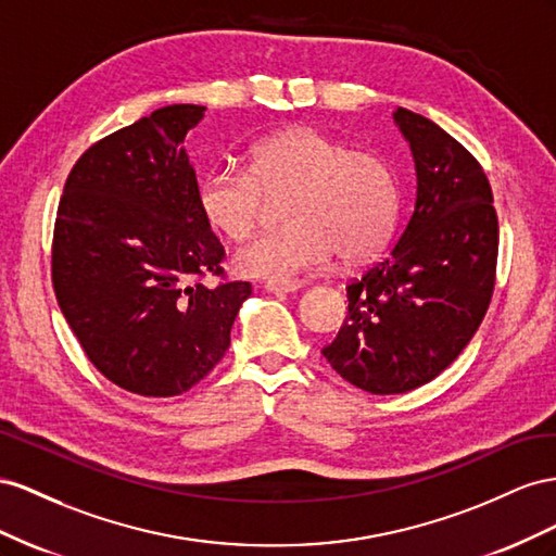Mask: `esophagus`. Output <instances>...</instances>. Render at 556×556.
Here are the masks:
<instances>
[{
	"mask_svg": "<svg viewBox=\"0 0 556 556\" xmlns=\"http://www.w3.org/2000/svg\"><path fill=\"white\" fill-rule=\"evenodd\" d=\"M303 289V283L300 281H289V283H277V281H267L265 283V291L267 293H275V295H287V293H295Z\"/></svg>",
	"mask_w": 556,
	"mask_h": 556,
	"instance_id": "esophagus-1",
	"label": "esophagus"
}]
</instances>
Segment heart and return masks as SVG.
Listing matches in <instances>:
<instances>
[{
  "mask_svg": "<svg viewBox=\"0 0 556 556\" xmlns=\"http://www.w3.org/2000/svg\"><path fill=\"white\" fill-rule=\"evenodd\" d=\"M289 195V228L237 251V275L289 283L336 256L349 267L363 265L399 226L401 181L391 163L314 128L258 141L249 151V169H212L198 188V207L214 232L242 242L256 230L267 198Z\"/></svg>",
  "mask_w": 556,
  "mask_h": 556,
  "instance_id": "b5f03b06",
  "label": "heart"
}]
</instances>
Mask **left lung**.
<instances>
[{"mask_svg": "<svg viewBox=\"0 0 556 556\" xmlns=\"http://www.w3.org/2000/svg\"><path fill=\"white\" fill-rule=\"evenodd\" d=\"M409 141L417 202L384 256L346 283L349 314L321 354L368 393L431 382L480 328L496 283L498 216L482 165L415 111L393 114Z\"/></svg>", "mask_w": 556, "mask_h": 556, "instance_id": "1", "label": "left lung"}]
</instances>
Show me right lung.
Segmentation results:
<instances>
[{
	"label": "right lung",
	"mask_w": 556,
	"mask_h": 556,
	"mask_svg": "<svg viewBox=\"0 0 556 556\" xmlns=\"http://www.w3.org/2000/svg\"><path fill=\"white\" fill-rule=\"evenodd\" d=\"M198 104L155 109L92 144L58 204L51 277L58 305L109 382L169 399L193 389L230 346L249 281L224 279L226 251L198 207L184 149Z\"/></svg>",
	"instance_id": "1"
}]
</instances>
